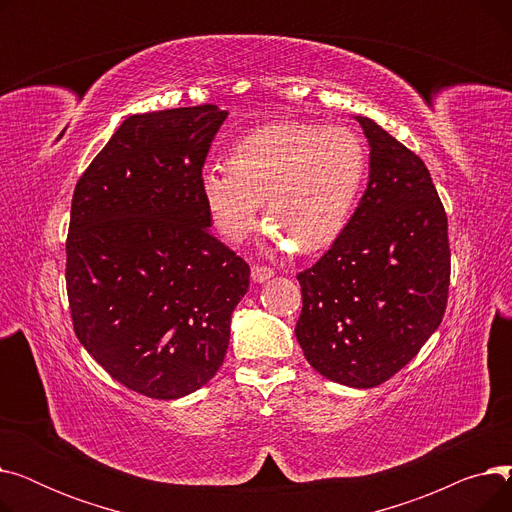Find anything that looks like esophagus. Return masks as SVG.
<instances>
[{
    "label": "esophagus",
    "mask_w": 512,
    "mask_h": 512,
    "mask_svg": "<svg viewBox=\"0 0 512 512\" xmlns=\"http://www.w3.org/2000/svg\"><path fill=\"white\" fill-rule=\"evenodd\" d=\"M272 276H274V270H272V267L255 265L253 270H251V278H253V282H257V284H261V282H265V280H270Z\"/></svg>",
    "instance_id": "34e87169"
}]
</instances>
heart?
Wrapping results in <instances>:
<instances>
[{"instance_id":"b5f03b06","label":"heart","mask_w":512,"mask_h":512,"mask_svg":"<svg viewBox=\"0 0 512 512\" xmlns=\"http://www.w3.org/2000/svg\"><path fill=\"white\" fill-rule=\"evenodd\" d=\"M367 176V151L353 130L305 122L261 126L228 151V170L201 174V199L228 242H242L265 218L284 251H321L342 236Z\"/></svg>"}]
</instances>
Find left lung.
I'll list each match as a JSON object with an SVG mask.
<instances>
[{
    "mask_svg": "<svg viewBox=\"0 0 512 512\" xmlns=\"http://www.w3.org/2000/svg\"><path fill=\"white\" fill-rule=\"evenodd\" d=\"M367 188L342 236L297 276V340L309 365L348 388H373L405 367L442 324L448 222L423 161L369 118Z\"/></svg>",
    "mask_w": 512,
    "mask_h": 512,
    "instance_id": "obj_1",
    "label": "left lung"
}]
</instances>
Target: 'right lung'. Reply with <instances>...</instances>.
I'll list each match as a JSON object with an SVG mask.
<instances>
[{
    "instance_id": "1",
    "label": "right lung",
    "mask_w": 512,
    "mask_h": 512,
    "mask_svg": "<svg viewBox=\"0 0 512 512\" xmlns=\"http://www.w3.org/2000/svg\"><path fill=\"white\" fill-rule=\"evenodd\" d=\"M218 105L126 118L80 176L66 242L76 338L122 386L174 400L224 363L249 265L201 199Z\"/></svg>"
}]
</instances>
